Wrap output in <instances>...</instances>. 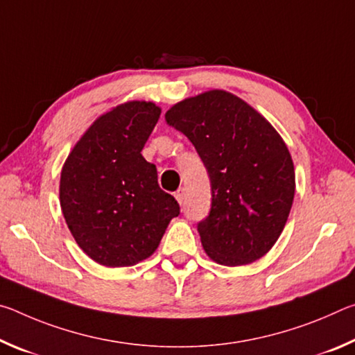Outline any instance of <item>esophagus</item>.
I'll return each mask as SVG.
<instances>
[{
	"label": "esophagus",
	"instance_id": "obj_1",
	"mask_svg": "<svg viewBox=\"0 0 355 355\" xmlns=\"http://www.w3.org/2000/svg\"><path fill=\"white\" fill-rule=\"evenodd\" d=\"M184 197H186V194H184V189H183V188H182V189H178V191L175 192V199L178 200L180 205H183V202H184Z\"/></svg>",
	"mask_w": 355,
	"mask_h": 355
}]
</instances>
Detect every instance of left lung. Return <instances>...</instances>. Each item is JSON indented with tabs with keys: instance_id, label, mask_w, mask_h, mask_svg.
<instances>
[{
	"instance_id": "1",
	"label": "left lung",
	"mask_w": 355,
	"mask_h": 355,
	"mask_svg": "<svg viewBox=\"0 0 355 355\" xmlns=\"http://www.w3.org/2000/svg\"><path fill=\"white\" fill-rule=\"evenodd\" d=\"M196 147L211 183V208L197 224L211 260L241 266L268 254L294 199V166L277 131L225 91L186 98L166 112Z\"/></svg>"
}]
</instances>
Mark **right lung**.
Wrapping results in <instances>:
<instances>
[{"label": "right lung", "instance_id": "obj_1", "mask_svg": "<svg viewBox=\"0 0 355 355\" xmlns=\"http://www.w3.org/2000/svg\"><path fill=\"white\" fill-rule=\"evenodd\" d=\"M159 114L150 101L114 107L95 120L62 167L65 222L86 255L103 266L146 260L180 214L175 197L159 188L155 164L141 155Z\"/></svg>", "mask_w": 355, "mask_h": 355}]
</instances>
